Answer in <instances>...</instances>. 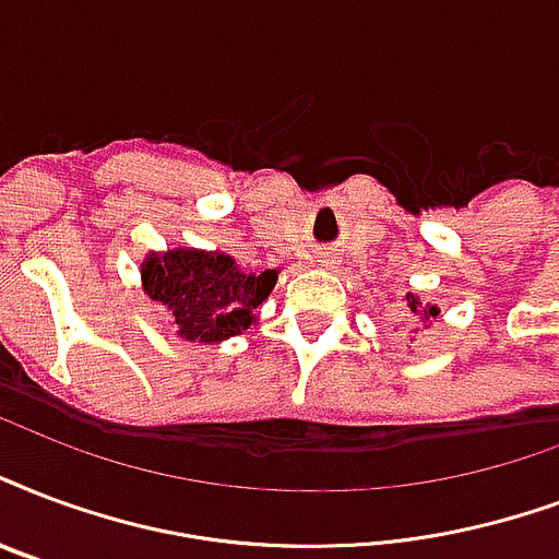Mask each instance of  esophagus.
<instances>
[{
  "label": "esophagus",
  "instance_id": "34e87169",
  "mask_svg": "<svg viewBox=\"0 0 559 559\" xmlns=\"http://www.w3.org/2000/svg\"><path fill=\"white\" fill-rule=\"evenodd\" d=\"M322 263H325V266H331V258H325V261H322Z\"/></svg>",
  "mask_w": 559,
  "mask_h": 559
}]
</instances>
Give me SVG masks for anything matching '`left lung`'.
Listing matches in <instances>:
<instances>
[{"label":"left lung","mask_w":559,"mask_h":559,"mask_svg":"<svg viewBox=\"0 0 559 559\" xmlns=\"http://www.w3.org/2000/svg\"><path fill=\"white\" fill-rule=\"evenodd\" d=\"M407 308H411V313L416 319H419L421 325L428 328L433 322V319L440 317V308H437V305H431V301H428V305H425V301H421L419 296H413V293H407Z\"/></svg>","instance_id":"8db88e82"}]
</instances>
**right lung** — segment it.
<instances>
[{
  "mask_svg": "<svg viewBox=\"0 0 559 559\" xmlns=\"http://www.w3.org/2000/svg\"><path fill=\"white\" fill-rule=\"evenodd\" d=\"M278 270L242 272L225 251H148L140 263V287L164 305L185 343L216 346L258 325V308L270 298Z\"/></svg>",
  "mask_w": 559,
  "mask_h": 559,
  "instance_id": "obj_1",
  "label": "right lung"
}]
</instances>
